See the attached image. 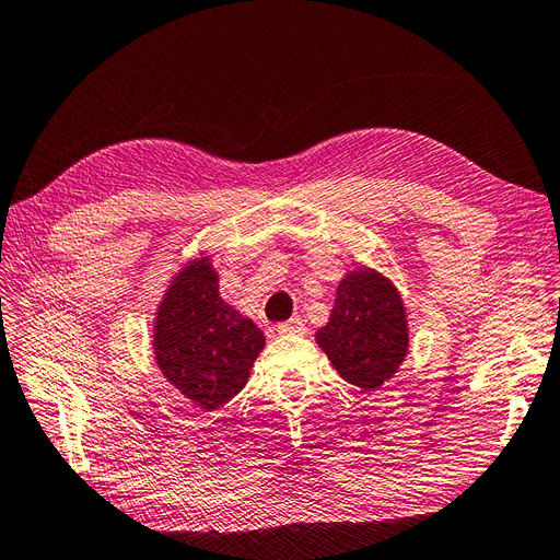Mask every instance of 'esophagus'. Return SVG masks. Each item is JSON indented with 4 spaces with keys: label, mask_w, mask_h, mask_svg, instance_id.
<instances>
[{
    "label": "esophagus",
    "mask_w": 560,
    "mask_h": 560,
    "mask_svg": "<svg viewBox=\"0 0 560 560\" xmlns=\"http://www.w3.org/2000/svg\"><path fill=\"white\" fill-rule=\"evenodd\" d=\"M303 331H306V325H303L301 317H292V319L280 322V325H278V334H282V336H292V334L299 336Z\"/></svg>",
    "instance_id": "obj_1"
}]
</instances>
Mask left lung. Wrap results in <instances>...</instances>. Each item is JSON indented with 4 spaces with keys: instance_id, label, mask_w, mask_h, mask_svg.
I'll return each mask as SVG.
<instances>
[{
    "instance_id": "8db88e82",
    "label": "left lung",
    "mask_w": 560,
    "mask_h": 560,
    "mask_svg": "<svg viewBox=\"0 0 560 560\" xmlns=\"http://www.w3.org/2000/svg\"><path fill=\"white\" fill-rule=\"evenodd\" d=\"M315 341L354 387L378 389L393 378L409 352V319L393 280L376 268L350 270Z\"/></svg>"
}]
</instances>
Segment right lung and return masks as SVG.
I'll list each match as a JSON object with an SVG mask.
<instances>
[{"label": "right lung", "instance_id": "add662e5", "mask_svg": "<svg viewBox=\"0 0 560 560\" xmlns=\"http://www.w3.org/2000/svg\"><path fill=\"white\" fill-rule=\"evenodd\" d=\"M151 336L163 378L202 411L241 393L266 346L264 331L219 296V276L202 252L167 284Z\"/></svg>", "mask_w": 560, "mask_h": 560}]
</instances>
